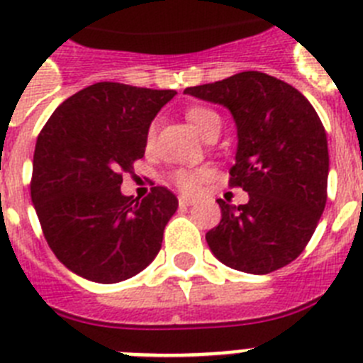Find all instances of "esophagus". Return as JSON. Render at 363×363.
Listing matches in <instances>:
<instances>
[{"label": "esophagus", "mask_w": 363, "mask_h": 363, "mask_svg": "<svg viewBox=\"0 0 363 363\" xmlns=\"http://www.w3.org/2000/svg\"><path fill=\"white\" fill-rule=\"evenodd\" d=\"M178 201L182 207H189V205H194V201L196 200H194V198H189V196H179Z\"/></svg>", "instance_id": "1"}]
</instances>
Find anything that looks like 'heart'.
<instances>
[{"label": "heart", "mask_w": 363, "mask_h": 363, "mask_svg": "<svg viewBox=\"0 0 363 363\" xmlns=\"http://www.w3.org/2000/svg\"><path fill=\"white\" fill-rule=\"evenodd\" d=\"M187 120L191 121L192 127L205 136L207 133L214 129H221V118L216 111L207 107H191L185 112ZM154 138V123L149 127V133H147V142H152ZM211 171L205 169V167H179L169 174L171 184H174L179 191L184 192H194L200 189V185L203 184L205 179L209 178Z\"/></svg>", "instance_id": "1"}]
</instances>
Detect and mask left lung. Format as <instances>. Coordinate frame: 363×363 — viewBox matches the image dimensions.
I'll list each match as a JSON object with an SVG mask.
<instances>
[{
  "label": "left lung",
  "instance_id": "1",
  "mask_svg": "<svg viewBox=\"0 0 363 363\" xmlns=\"http://www.w3.org/2000/svg\"><path fill=\"white\" fill-rule=\"evenodd\" d=\"M185 92L233 112L238 127L229 185L249 192L245 205L216 200L221 220L205 234L221 264L267 274L301 255L327 201V136L309 99L258 70Z\"/></svg>",
  "mask_w": 363,
  "mask_h": 363
}]
</instances>
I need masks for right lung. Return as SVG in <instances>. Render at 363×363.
<instances>
[{
    "mask_svg": "<svg viewBox=\"0 0 363 363\" xmlns=\"http://www.w3.org/2000/svg\"><path fill=\"white\" fill-rule=\"evenodd\" d=\"M174 94L94 83L67 98L38 136L32 203L56 258L86 280H127L162 249L178 209L174 192L156 185L134 200L120 187L145 154L150 121Z\"/></svg>",
    "mask_w": 363,
    "mask_h": 363,
    "instance_id": "right-lung-1",
    "label": "right lung"
}]
</instances>
